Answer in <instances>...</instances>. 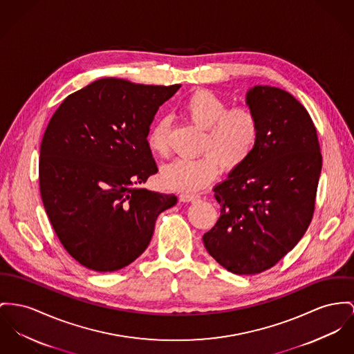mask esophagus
Masks as SVG:
<instances>
[{
    "label": "esophagus",
    "instance_id": "esophagus-1",
    "mask_svg": "<svg viewBox=\"0 0 354 354\" xmlns=\"http://www.w3.org/2000/svg\"><path fill=\"white\" fill-rule=\"evenodd\" d=\"M180 198H181L184 203H189V201H194V200L200 198V196L192 194V193H181V194H180Z\"/></svg>",
    "mask_w": 354,
    "mask_h": 354
}]
</instances>
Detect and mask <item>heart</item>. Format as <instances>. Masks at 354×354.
Segmentation results:
<instances>
[{
	"label": "heart",
	"mask_w": 354,
	"mask_h": 354,
	"mask_svg": "<svg viewBox=\"0 0 354 354\" xmlns=\"http://www.w3.org/2000/svg\"><path fill=\"white\" fill-rule=\"evenodd\" d=\"M183 113L200 129H205L201 142V157L180 158L164 166L162 183L180 192H196L208 187L220 174L223 166L227 171L244 165L252 156L260 136V119L250 104H236L227 109V103L212 91L198 90L183 104ZM149 150L158 156L170 154L169 123L161 119L147 137Z\"/></svg>",
	"instance_id": "obj_1"
}]
</instances>
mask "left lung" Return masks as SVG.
I'll use <instances>...</instances> for the list:
<instances>
[{"instance_id":"left-lung-1","label":"left lung","mask_w":354,"mask_h":354,"mask_svg":"<svg viewBox=\"0 0 354 354\" xmlns=\"http://www.w3.org/2000/svg\"><path fill=\"white\" fill-rule=\"evenodd\" d=\"M247 103L259 115V141L213 189L220 217L203 236L213 259L236 275L260 274L298 244L313 220L322 167L313 119L292 95L257 86Z\"/></svg>"}]
</instances>
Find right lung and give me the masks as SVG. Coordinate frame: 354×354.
Instances as JSON below:
<instances>
[{
    "mask_svg": "<svg viewBox=\"0 0 354 354\" xmlns=\"http://www.w3.org/2000/svg\"><path fill=\"white\" fill-rule=\"evenodd\" d=\"M180 84L146 86L107 77L68 95L44 133L39 184L55 234L73 259L117 271L147 248L174 194L142 185L158 171L147 134Z\"/></svg>",
    "mask_w": 354,
    "mask_h": 354,
    "instance_id": "right-lung-1",
    "label": "right lung"
}]
</instances>
